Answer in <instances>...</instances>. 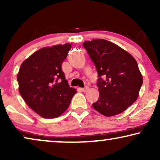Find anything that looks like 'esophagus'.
I'll return each instance as SVG.
<instances>
[{"label":"esophagus","instance_id":"1","mask_svg":"<svg viewBox=\"0 0 160 160\" xmlns=\"http://www.w3.org/2000/svg\"><path fill=\"white\" fill-rule=\"evenodd\" d=\"M88 89H89V87H87V86L83 87V88H81V90H82V92H87Z\"/></svg>","mask_w":160,"mask_h":160}]
</instances>
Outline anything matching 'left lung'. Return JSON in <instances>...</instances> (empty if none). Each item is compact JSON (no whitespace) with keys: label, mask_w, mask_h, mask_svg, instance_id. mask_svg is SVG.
Returning a JSON list of instances; mask_svg holds the SVG:
<instances>
[{"label":"left lung","mask_w":160,"mask_h":160,"mask_svg":"<svg viewBox=\"0 0 160 160\" xmlns=\"http://www.w3.org/2000/svg\"><path fill=\"white\" fill-rule=\"evenodd\" d=\"M98 72L100 96L92 104L106 116L119 114L138 97L143 77L135 58L119 46L104 39L83 43Z\"/></svg>","instance_id":"left-lung-1"}]
</instances>
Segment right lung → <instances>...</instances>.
I'll return each mask as SVG.
<instances>
[{
	"mask_svg": "<svg viewBox=\"0 0 160 160\" xmlns=\"http://www.w3.org/2000/svg\"><path fill=\"white\" fill-rule=\"evenodd\" d=\"M71 48V43L42 48L24 61L19 68V93L28 106L45 119L64 113L76 93L61 68Z\"/></svg>",
	"mask_w": 160,
	"mask_h": 160,
	"instance_id": "1",
	"label": "right lung"
}]
</instances>
